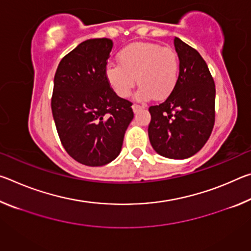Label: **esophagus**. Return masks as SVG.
<instances>
[{
	"mask_svg": "<svg viewBox=\"0 0 251 251\" xmlns=\"http://www.w3.org/2000/svg\"><path fill=\"white\" fill-rule=\"evenodd\" d=\"M143 108H145V106H143V105H138V104H134V105H133V110H134V113H137L138 110H141V109H143Z\"/></svg>",
	"mask_w": 251,
	"mask_h": 251,
	"instance_id": "esophagus-1",
	"label": "esophagus"
}]
</instances>
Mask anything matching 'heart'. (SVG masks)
I'll return each mask as SVG.
<instances>
[{"mask_svg":"<svg viewBox=\"0 0 251 251\" xmlns=\"http://www.w3.org/2000/svg\"><path fill=\"white\" fill-rule=\"evenodd\" d=\"M118 62L106 65L105 77L116 94L126 99L137 82L138 100L155 96L166 99L175 88L179 75V59L172 48L155 43H133L118 53Z\"/></svg>","mask_w":251,"mask_h":251,"instance_id":"heart-1","label":"heart"}]
</instances>
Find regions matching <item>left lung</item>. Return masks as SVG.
Listing matches in <instances>:
<instances>
[{
	"mask_svg": "<svg viewBox=\"0 0 251 251\" xmlns=\"http://www.w3.org/2000/svg\"><path fill=\"white\" fill-rule=\"evenodd\" d=\"M179 75L163 103L151 106L148 136L159 155L185 159L205 145L215 124L214 78L201 55L175 37Z\"/></svg>",
	"mask_w": 251,
	"mask_h": 251,
	"instance_id": "left-lung-1",
	"label": "left lung"
}]
</instances>
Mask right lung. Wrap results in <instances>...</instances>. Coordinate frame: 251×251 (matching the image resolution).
<instances>
[{
  "instance_id": "right-lung-1",
  "label": "right lung",
  "mask_w": 251,
  "mask_h": 251,
  "mask_svg": "<svg viewBox=\"0 0 251 251\" xmlns=\"http://www.w3.org/2000/svg\"><path fill=\"white\" fill-rule=\"evenodd\" d=\"M113 49L109 39L84 41L59 62L54 76L52 113L63 147L86 166H103L120 155L134 118L105 77Z\"/></svg>"
}]
</instances>
